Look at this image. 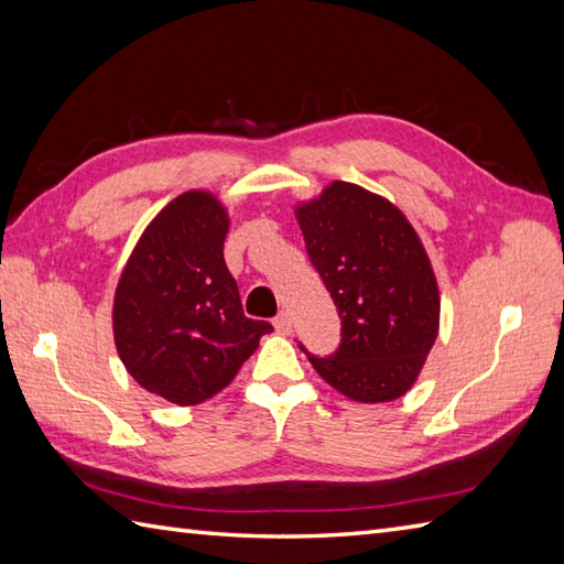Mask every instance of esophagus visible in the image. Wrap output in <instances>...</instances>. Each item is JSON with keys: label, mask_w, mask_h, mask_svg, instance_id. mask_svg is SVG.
Here are the masks:
<instances>
[{"label": "esophagus", "mask_w": 564, "mask_h": 564, "mask_svg": "<svg viewBox=\"0 0 564 564\" xmlns=\"http://www.w3.org/2000/svg\"><path fill=\"white\" fill-rule=\"evenodd\" d=\"M273 327H275V332H279V334H291V329H293L291 315L285 313V310H283V313L275 315V319H273Z\"/></svg>", "instance_id": "1"}]
</instances>
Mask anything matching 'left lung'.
Returning a JSON list of instances; mask_svg holds the SVG:
<instances>
[{
	"mask_svg": "<svg viewBox=\"0 0 564 564\" xmlns=\"http://www.w3.org/2000/svg\"><path fill=\"white\" fill-rule=\"evenodd\" d=\"M295 218L341 317L334 354L297 346L349 400L402 398L438 334V285L422 239L390 200L349 182L329 184L297 206Z\"/></svg>",
	"mask_w": 564,
	"mask_h": 564,
	"instance_id": "8db88e82",
	"label": "left lung"
}]
</instances>
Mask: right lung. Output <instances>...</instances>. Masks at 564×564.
Wrapping results in <instances>:
<instances>
[{
	"instance_id": "1",
	"label": "right lung",
	"mask_w": 564,
	"mask_h": 564,
	"mask_svg": "<svg viewBox=\"0 0 564 564\" xmlns=\"http://www.w3.org/2000/svg\"><path fill=\"white\" fill-rule=\"evenodd\" d=\"M227 227L218 198L186 191L148 225L118 281V356L166 402L186 406L218 394L273 329L245 315L223 257Z\"/></svg>"
}]
</instances>
